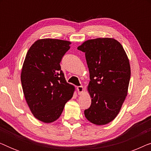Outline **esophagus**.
<instances>
[{
    "mask_svg": "<svg viewBox=\"0 0 151 151\" xmlns=\"http://www.w3.org/2000/svg\"><path fill=\"white\" fill-rule=\"evenodd\" d=\"M77 91H78V93L79 95H81L82 93V92H83L84 91V88L82 86H77Z\"/></svg>",
    "mask_w": 151,
    "mask_h": 151,
    "instance_id": "1",
    "label": "esophagus"
}]
</instances>
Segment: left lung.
<instances>
[{
  "mask_svg": "<svg viewBox=\"0 0 151 151\" xmlns=\"http://www.w3.org/2000/svg\"><path fill=\"white\" fill-rule=\"evenodd\" d=\"M78 49L85 53L90 73L88 91L91 104L84 110V115L94 124H106L115 118L127 96L131 78L129 58L113 38L86 40Z\"/></svg>",
  "mask_w": 151,
  "mask_h": 151,
  "instance_id": "left-lung-1",
  "label": "left lung"
}]
</instances>
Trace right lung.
I'll use <instances>...</instances> for the list:
<instances>
[{"label":"right lung","instance_id":"right-lung-1","mask_svg":"<svg viewBox=\"0 0 151 151\" xmlns=\"http://www.w3.org/2000/svg\"><path fill=\"white\" fill-rule=\"evenodd\" d=\"M71 42L45 38L35 42L29 49L21 72V83L34 116L45 123L60 116L75 88L67 83L60 63Z\"/></svg>","mask_w":151,"mask_h":151}]
</instances>
